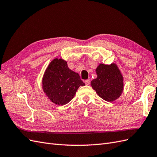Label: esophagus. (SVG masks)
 Listing matches in <instances>:
<instances>
[{
    "instance_id": "esophagus-1",
    "label": "esophagus",
    "mask_w": 157,
    "mask_h": 157,
    "mask_svg": "<svg viewBox=\"0 0 157 157\" xmlns=\"http://www.w3.org/2000/svg\"><path fill=\"white\" fill-rule=\"evenodd\" d=\"M84 82H85V84H86V85H89L90 84V79H87V80H85Z\"/></svg>"
}]
</instances>
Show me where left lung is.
<instances>
[{"instance_id":"1","label":"left lung","mask_w":157,"mask_h":157,"mask_svg":"<svg viewBox=\"0 0 157 157\" xmlns=\"http://www.w3.org/2000/svg\"><path fill=\"white\" fill-rule=\"evenodd\" d=\"M97 78L92 80L91 85L98 96L109 102L119 98L123 91V77L115 63L99 64L96 70Z\"/></svg>"}]
</instances>
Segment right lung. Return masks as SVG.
<instances>
[{"label":"right lung","instance_id":"1","mask_svg":"<svg viewBox=\"0 0 157 157\" xmlns=\"http://www.w3.org/2000/svg\"><path fill=\"white\" fill-rule=\"evenodd\" d=\"M85 84L79 75L69 69L62 59L52 60L46 69L42 78V89L50 101L63 105L72 99L80 86Z\"/></svg>","mask_w":157,"mask_h":157}]
</instances>
